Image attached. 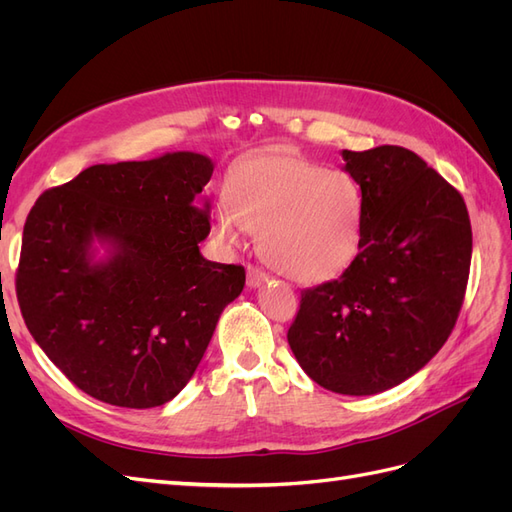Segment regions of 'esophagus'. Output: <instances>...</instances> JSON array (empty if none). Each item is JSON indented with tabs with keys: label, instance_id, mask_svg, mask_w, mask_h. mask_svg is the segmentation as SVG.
Here are the masks:
<instances>
[{
	"label": "esophagus",
	"instance_id": "34e87169",
	"mask_svg": "<svg viewBox=\"0 0 512 512\" xmlns=\"http://www.w3.org/2000/svg\"><path fill=\"white\" fill-rule=\"evenodd\" d=\"M265 282H269V275L265 271H260L256 267H247V286L260 288Z\"/></svg>",
	"mask_w": 512,
	"mask_h": 512
}]
</instances>
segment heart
<instances>
[{
    "mask_svg": "<svg viewBox=\"0 0 512 512\" xmlns=\"http://www.w3.org/2000/svg\"><path fill=\"white\" fill-rule=\"evenodd\" d=\"M215 230L226 243L260 232L258 250L275 271L301 284L327 282L361 250L363 192L344 170L290 147L269 149L232 168Z\"/></svg>",
    "mask_w": 512,
    "mask_h": 512,
    "instance_id": "1",
    "label": "heart"
}]
</instances>
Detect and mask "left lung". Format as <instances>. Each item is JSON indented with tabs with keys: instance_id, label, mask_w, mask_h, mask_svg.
I'll return each mask as SVG.
<instances>
[{
	"instance_id": "8db88e82",
	"label": "left lung",
	"mask_w": 512,
	"mask_h": 512,
	"mask_svg": "<svg viewBox=\"0 0 512 512\" xmlns=\"http://www.w3.org/2000/svg\"><path fill=\"white\" fill-rule=\"evenodd\" d=\"M363 192L361 250L337 280L301 292L288 344L305 374L376 395L423 369L466 294L472 226L461 194L414 151H342Z\"/></svg>"
}]
</instances>
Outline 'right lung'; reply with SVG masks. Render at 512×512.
Masks as SVG:
<instances>
[{"mask_svg": "<svg viewBox=\"0 0 512 512\" xmlns=\"http://www.w3.org/2000/svg\"><path fill=\"white\" fill-rule=\"evenodd\" d=\"M211 175V158L194 151L96 164L27 215L23 320L66 378L104 404L145 410L179 395L245 286L241 265L200 254Z\"/></svg>", "mask_w": 512, "mask_h": 512, "instance_id": "add662e5", "label": "right lung"}]
</instances>
